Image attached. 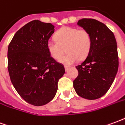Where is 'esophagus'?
Listing matches in <instances>:
<instances>
[{"label":"esophagus","mask_w":125,"mask_h":125,"mask_svg":"<svg viewBox=\"0 0 125 125\" xmlns=\"http://www.w3.org/2000/svg\"><path fill=\"white\" fill-rule=\"evenodd\" d=\"M64 67H65V71H68V69L70 68V66H68V65H65Z\"/></svg>","instance_id":"esophagus-1"}]
</instances>
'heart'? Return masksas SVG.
Instances as JSON below:
<instances>
[{
	"label": "heart",
	"mask_w": 125,
	"mask_h": 125,
	"mask_svg": "<svg viewBox=\"0 0 125 125\" xmlns=\"http://www.w3.org/2000/svg\"><path fill=\"white\" fill-rule=\"evenodd\" d=\"M55 37L56 41L49 40L47 47L49 54L56 60H60L66 50L68 53L60 60L63 63L72 64L78 59L83 60L90 52L92 36L86 29L63 27L55 33Z\"/></svg>",
	"instance_id": "1"
}]
</instances>
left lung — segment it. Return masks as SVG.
<instances>
[{
  "instance_id": "8db88e82",
  "label": "left lung",
  "mask_w": 125,
  "mask_h": 125,
  "mask_svg": "<svg viewBox=\"0 0 125 125\" xmlns=\"http://www.w3.org/2000/svg\"><path fill=\"white\" fill-rule=\"evenodd\" d=\"M77 24L90 33L92 47L85 60L76 66L78 76L73 88L80 96L98 99L108 92L118 71L116 41L113 32L98 21L84 18Z\"/></svg>"
}]
</instances>
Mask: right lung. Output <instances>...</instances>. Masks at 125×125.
<instances>
[{
    "mask_svg": "<svg viewBox=\"0 0 125 125\" xmlns=\"http://www.w3.org/2000/svg\"><path fill=\"white\" fill-rule=\"evenodd\" d=\"M52 23L29 22L15 33L8 47V70L18 94L34 106L52 100L65 73L62 63L49 54L47 44L54 33Z\"/></svg>",
    "mask_w": 125,
    "mask_h": 125,
    "instance_id": "right-lung-1",
    "label": "right lung"
}]
</instances>
